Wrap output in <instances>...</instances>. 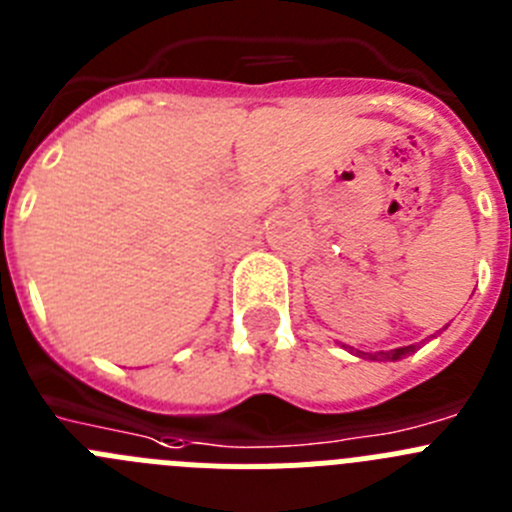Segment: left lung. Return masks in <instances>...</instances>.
<instances>
[{"label":"left lung","mask_w":512,"mask_h":512,"mask_svg":"<svg viewBox=\"0 0 512 512\" xmlns=\"http://www.w3.org/2000/svg\"><path fill=\"white\" fill-rule=\"evenodd\" d=\"M350 353L358 355V358H363V360H401V358H406V355L416 353V345H406V348L388 350V353H363V350L350 348Z\"/></svg>","instance_id":"obj_1"}]
</instances>
